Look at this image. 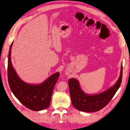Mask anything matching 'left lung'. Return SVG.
<instances>
[{"mask_svg": "<svg viewBox=\"0 0 130 130\" xmlns=\"http://www.w3.org/2000/svg\"><path fill=\"white\" fill-rule=\"evenodd\" d=\"M123 75V66L121 64L120 76L115 84L102 93L95 94H88L84 92L78 80L75 78L69 80V85L71 101L73 106L78 110L94 112L99 111L110 102L119 88Z\"/></svg>", "mask_w": 130, "mask_h": 130, "instance_id": "obj_1", "label": "left lung"}]
</instances>
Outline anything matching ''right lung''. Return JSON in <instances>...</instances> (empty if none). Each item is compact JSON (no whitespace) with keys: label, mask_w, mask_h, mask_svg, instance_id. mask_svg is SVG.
I'll use <instances>...</instances> for the list:
<instances>
[{"label":"right lung","mask_w":130,"mask_h":130,"mask_svg":"<svg viewBox=\"0 0 130 130\" xmlns=\"http://www.w3.org/2000/svg\"><path fill=\"white\" fill-rule=\"evenodd\" d=\"M11 44L8 57L7 74L10 89L19 101L29 109L41 111L49 107L53 88L59 76V72L50 76L40 84L33 85L24 82L17 74L12 64Z\"/></svg>","instance_id":"obj_1"}]
</instances>
